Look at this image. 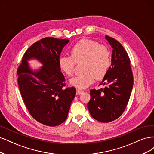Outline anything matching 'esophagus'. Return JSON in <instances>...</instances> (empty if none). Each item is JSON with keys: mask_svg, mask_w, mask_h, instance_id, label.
I'll use <instances>...</instances> for the list:
<instances>
[{"mask_svg": "<svg viewBox=\"0 0 154 154\" xmlns=\"http://www.w3.org/2000/svg\"><path fill=\"white\" fill-rule=\"evenodd\" d=\"M83 93V91L82 90H77V91H76V93L77 95H81V94Z\"/></svg>", "mask_w": 154, "mask_h": 154, "instance_id": "1", "label": "esophagus"}]
</instances>
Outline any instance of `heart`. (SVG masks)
Segmentation results:
<instances>
[{"instance_id":"obj_1","label":"heart","mask_w":154,"mask_h":154,"mask_svg":"<svg viewBox=\"0 0 154 154\" xmlns=\"http://www.w3.org/2000/svg\"><path fill=\"white\" fill-rule=\"evenodd\" d=\"M70 56H61L58 58L60 70L66 75H72L75 63H82L81 75L70 80L72 86L79 89L88 87L95 77L100 80L105 77L111 64V52L104 45L91 39H82L75 43L70 49Z\"/></svg>"}]
</instances>
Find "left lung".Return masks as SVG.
Segmentation results:
<instances>
[{
  "label": "left lung",
  "mask_w": 154,
  "mask_h": 154,
  "mask_svg": "<svg viewBox=\"0 0 154 154\" xmlns=\"http://www.w3.org/2000/svg\"><path fill=\"white\" fill-rule=\"evenodd\" d=\"M112 48L111 66L100 85L105 88L90 90L88 109L95 120L107 123L115 120L125 110L132 92L134 78L131 61L122 45L106 35Z\"/></svg>",
  "instance_id": "left-lung-1"
}]
</instances>
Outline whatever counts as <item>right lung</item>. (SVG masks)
Segmentation results:
<instances>
[{"label":"right lung","mask_w":154,"mask_h":154,"mask_svg":"<svg viewBox=\"0 0 154 154\" xmlns=\"http://www.w3.org/2000/svg\"><path fill=\"white\" fill-rule=\"evenodd\" d=\"M66 39L48 37L39 40L24 53L18 67V88L29 114L45 125L55 127L66 120L76 94L74 87L65 88L64 78L58 65ZM36 58L44 64L38 72H32L26 61Z\"/></svg>","instance_id":"obj_1"}]
</instances>
